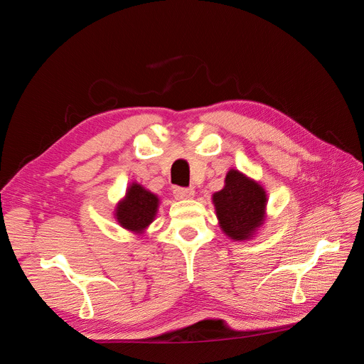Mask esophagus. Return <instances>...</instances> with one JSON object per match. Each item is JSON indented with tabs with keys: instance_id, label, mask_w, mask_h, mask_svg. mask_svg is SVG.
<instances>
[{
	"instance_id": "34e87169",
	"label": "esophagus",
	"mask_w": 364,
	"mask_h": 364,
	"mask_svg": "<svg viewBox=\"0 0 364 364\" xmlns=\"http://www.w3.org/2000/svg\"><path fill=\"white\" fill-rule=\"evenodd\" d=\"M173 194L178 200H186V199H193L196 191L194 188H182V186H176L173 190Z\"/></svg>"
}]
</instances>
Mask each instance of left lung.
<instances>
[{
  "instance_id": "left-lung-1",
  "label": "left lung",
  "mask_w": 364,
  "mask_h": 364,
  "mask_svg": "<svg viewBox=\"0 0 364 364\" xmlns=\"http://www.w3.org/2000/svg\"><path fill=\"white\" fill-rule=\"evenodd\" d=\"M213 202L220 228L235 241L249 240L264 222L267 196L262 186L238 170H229L223 190Z\"/></svg>"
}]
</instances>
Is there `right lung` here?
Returning <instances> with one entry per match:
<instances>
[{
  "mask_svg": "<svg viewBox=\"0 0 364 364\" xmlns=\"http://www.w3.org/2000/svg\"><path fill=\"white\" fill-rule=\"evenodd\" d=\"M158 205V196L147 191L139 183H132L126 197L115 209L117 222L132 232H142L155 220Z\"/></svg>",
  "mask_w": 364,
  "mask_h": 364,
  "instance_id": "obj_1",
  "label": "right lung"
}]
</instances>
